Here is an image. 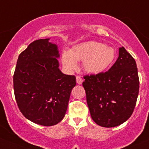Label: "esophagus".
<instances>
[{
  "label": "esophagus",
  "mask_w": 149,
  "mask_h": 149,
  "mask_svg": "<svg viewBox=\"0 0 149 149\" xmlns=\"http://www.w3.org/2000/svg\"><path fill=\"white\" fill-rule=\"evenodd\" d=\"M76 81H77V84L80 85L83 83V80L81 77H80V76H77V77H76Z\"/></svg>",
  "instance_id": "esophagus-1"
}]
</instances>
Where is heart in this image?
I'll use <instances>...</instances> for the list:
<instances>
[{"label": "heart", "instance_id": "obj_1", "mask_svg": "<svg viewBox=\"0 0 149 149\" xmlns=\"http://www.w3.org/2000/svg\"><path fill=\"white\" fill-rule=\"evenodd\" d=\"M116 52L112 47L97 41H88L74 45L70 50L64 49L61 54L63 66L69 71L78 66L77 61H83V69L90 74H99L114 61Z\"/></svg>", "mask_w": 149, "mask_h": 149}]
</instances>
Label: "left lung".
I'll return each instance as SVG.
<instances>
[{
  "mask_svg": "<svg viewBox=\"0 0 149 149\" xmlns=\"http://www.w3.org/2000/svg\"><path fill=\"white\" fill-rule=\"evenodd\" d=\"M84 79L87 104L96 124L109 128L130 118L139 93V77L135 61L124 47L107 72L86 75Z\"/></svg>",
  "mask_w": 149,
  "mask_h": 149,
  "instance_id": "8db88e82",
  "label": "left lung"
}]
</instances>
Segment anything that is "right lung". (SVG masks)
I'll return each mask as SVG.
<instances>
[{"label":"right lung","mask_w":149,"mask_h":149,"mask_svg":"<svg viewBox=\"0 0 149 149\" xmlns=\"http://www.w3.org/2000/svg\"><path fill=\"white\" fill-rule=\"evenodd\" d=\"M49 39L30 44L18 57L14 91L25 118L39 125L53 126L64 117L76 77L59 69L58 46Z\"/></svg>","instance_id":"obj_1"}]
</instances>
